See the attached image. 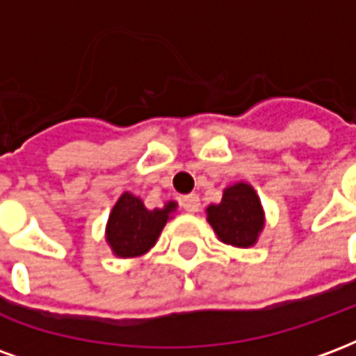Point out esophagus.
Returning <instances> with one entry per match:
<instances>
[{
  "instance_id": "esophagus-1",
  "label": "esophagus",
  "mask_w": 356,
  "mask_h": 356,
  "mask_svg": "<svg viewBox=\"0 0 356 356\" xmlns=\"http://www.w3.org/2000/svg\"><path fill=\"white\" fill-rule=\"evenodd\" d=\"M183 208L186 211H191V213L198 211L200 209V196L198 194H186L185 198H183Z\"/></svg>"
}]
</instances>
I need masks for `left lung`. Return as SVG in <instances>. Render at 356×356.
Returning <instances> with one entry per match:
<instances>
[{
	"label": "left lung",
	"instance_id": "1",
	"mask_svg": "<svg viewBox=\"0 0 356 356\" xmlns=\"http://www.w3.org/2000/svg\"><path fill=\"white\" fill-rule=\"evenodd\" d=\"M206 217L217 238L234 248H252L265 229V209L255 188L246 181L223 191L219 204H209Z\"/></svg>",
	"mask_w": 356,
	"mask_h": 356
}]
</instances>
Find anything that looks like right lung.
<instances>
[{
	"label": "right lung",
	"instance_id": "1",
	"mask_svg": "<svg viewBox=\"0 0 356 356\" xmlns=\"http://www.w3.org/2000/svg\"><path fill=\"white\" fill-rule=\"evenodd\" d=\"M175 211L177 202L170 200L163 208L148 209L139 196L125 191L106 221V242L112 254L122 259L148 254Z\"/></svg>",
	"mask_w": 356,
	"mask_h": 356
}]
</instances>
